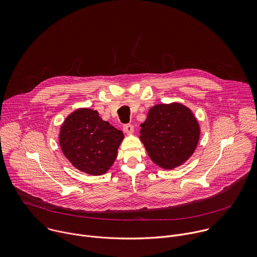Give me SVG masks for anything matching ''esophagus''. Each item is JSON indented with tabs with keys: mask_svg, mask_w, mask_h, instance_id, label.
<instances>
[{
	"mask_svg": "<svg viewBox=\"0 0 257 257\" xmlns=\"http://www.w3.org/2000/svg\"><path fill=\"white\" fill-rule=\"evenodd\" d=\"M123 131H124V133H126V134H128V135H131V134H133L134 133V125L133 124H124L123 125Z\"/></svg>",
	"mask_w": 257,
	"mask_h": 257,
	"instance_id": "34e87169",
	"label": "esophagus"
}]
</instances>
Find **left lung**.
Instances as JSON below:
<instances>
[{"label":"left lung","instance_id":"obj_1","mask_svg":"<svg viewBox=\"0 0 257 257\" xmlns=\"http://www.w3.org/2000/svg\"><path fill=\"white\" fill-rule=\"evenodd\" d=\"M140 133L151 160L164 169H173L192 155L200 130L191 110L175 102L153 106Z\"/></svg>","mask_w":257,"mask_h":257}]
</instances>
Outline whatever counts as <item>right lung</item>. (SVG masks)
Instances as JSON below:
<instances>
[{"label":"right lung","mask_w":257,"mask_h":257,"mask_svg":"<svg viewBox=\"0 0 257 257\" xmlns=\"http://www.w3.org/2000/svg\"><path fill=\"white\" fill-rule=\"evenodd\" d=\"M123 137L96 110L79 108L66 118L59 139L64 155L74 167L90 175H102L114 163Z\"/></svg>","instance_id":"obj_1"}]
</instances>
